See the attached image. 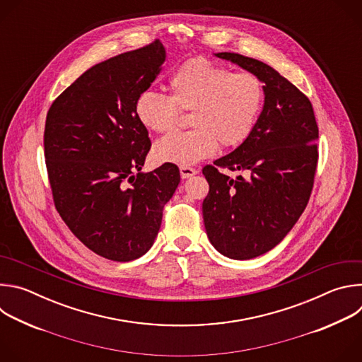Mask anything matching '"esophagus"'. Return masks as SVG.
<instances>
[{
	"mask_svg": "<svg viewBox=\"0 0 362 362\" xmlns=\"http://www.w3.org/2000/svg\"><path fill=\"white\" fill-rule=\"evenodd\" d=\"M197 173V170L194 168H190V166H180V176L182 179H187V177H192Z\"/></svg>",
	"mask_w": 362,
	"mask_h": 362,
	"instance_id": "34e87169",
	"label": "esophagus"
}]
</instances>
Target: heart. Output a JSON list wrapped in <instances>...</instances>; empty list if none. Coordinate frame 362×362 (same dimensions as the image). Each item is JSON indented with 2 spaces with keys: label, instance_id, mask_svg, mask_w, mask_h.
<instances>
[{
  "label": "heart",
  "instance_id": "b5f03b06",
  "mask_svg": "<svg viewBox=\"0 0 362 362\" xmlns=\"http://www.w3.org/2000/svg\"><path fill=\"white\" fill-rule=\"evenodd\" d=\"M168 97L141 93L134 101L137 122L151 133H166L179 112H192V130L172 133L154 146L159 162L180 166L211 158L219 143L226 148L243 144L253 133L265 105V84L250 71L230 69L204 57L180 64L166 83Z\"/></svg>",
  "mask_w": 362,
  "mask_h": 362
}]
</instances>
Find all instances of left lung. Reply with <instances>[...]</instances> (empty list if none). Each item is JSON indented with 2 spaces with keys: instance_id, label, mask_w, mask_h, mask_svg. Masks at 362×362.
<instances>
[{
  "instance_id": "left-lung-1",
  "label": "left lung",
  "mask_w": 362,
  "mask_h": 362,
  "mask_svg": "<svg viewBox=\"0 0 362 362\" xmlns=\"http://www.w3.org/2000/svg\"><path fill=\"white\" fill-rule=\"evenodd\" d=\"M265 83V105L250 137L202 169L209 183L202 211L212 245L232 259L275 247L305 211L318 166V126L309 98L271 66L218 53ZM221 168L245 171L233 181Z\"/></svg>"
}]
</instances>
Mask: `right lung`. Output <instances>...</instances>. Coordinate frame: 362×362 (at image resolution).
Masks as SVG:
<instances>
[{
    "label": "right lung",
    "instance_id": "add662e5",
    "mask_svg": "<svg viewBox=\"0 0 362 362\" xmlns=\"http://www.w3.org/2000/svg\"><path fill=\"white\" fill-rule=\"evenodd\" d=\"M163 62L159 40L101 62L47 113L44 158L56 209L81 243L110 261L129 262L151 247L180 182L173 163L140 172L151 141L133 107Z\"/></svg>",
    "mask_w": 362,
    "mask_h": 362
}]
</instances>
